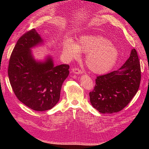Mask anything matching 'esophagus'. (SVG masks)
<instances>
[{
    "label": "esophagus",
    "mask_w": 149,
    "mask_h": 149,
    "mask_svg": "<svg viewBox=\"0 0 149 149\" xmlns=\"http://www.w3.org/2000/svg\"><path fill=\"white\" fill-rule=\"evenodd\" d=\"M72 73L75 74H82V71L80 70L78 68H74L72 70Z\"/></svg>",
    "instance_id": "obj_1"
}]
</instances>
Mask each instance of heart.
<instances>
[{"label": "heart", "mask_w": 149, "mask_h": 149, "mask_svg": "<svg viewBox=\"0 0 149 149\" xmlns=\"http://www.w3.org/2000/svg\"><path fill=\"white\" fill-rule=\"evenodd\" d=\"M63 53L68 58H78L80 53L87 54L85 63L92 73L104 74L113 68L118 60L119 50L110 40L99 35H84L78 44L66 40L63 45Z\"/></svg>", "instance_id": "1"}]
</instances>
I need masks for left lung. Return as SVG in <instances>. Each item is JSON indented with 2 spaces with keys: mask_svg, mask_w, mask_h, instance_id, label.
Instances as JSON below:
<instances>
[{
  "mask_svg": "<svg viewBox=\"0 0 149 149\" xmlns=\"http://www.w3.org/2000/svg\"><path fill=\"white\" fill-rule=\"evenodd\" d=\"M141 78V65L136 49L119 69L97 76L90 102L101 113L112 114L121 111L136 95Z\"/></svg>",
  "mask_w": 149,
  "mask_h": 149,
  "instance_id": "obj_1",
  "label": "left lung"
}]
</instances>
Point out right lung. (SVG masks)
<instances>
[{
  "mask_svg": "<svg viewBox=\"0 0 149 149\" xmlns=\"http://www.w3.org/2000/svg\"><path fill=\"white\" fill-rule=\"evenodd\" d=\"M44 44L35 29L18 40L9 60L8 75L15 96L30 109H51L59 101L62 84L69 75V65H54L51 55L37 60L31 49Z\"/></svg>",
  "mask_w": 149,
  "mask_h": 149,
  "instance_id": "1",
  "label": "right lung"
}]
</instances>
